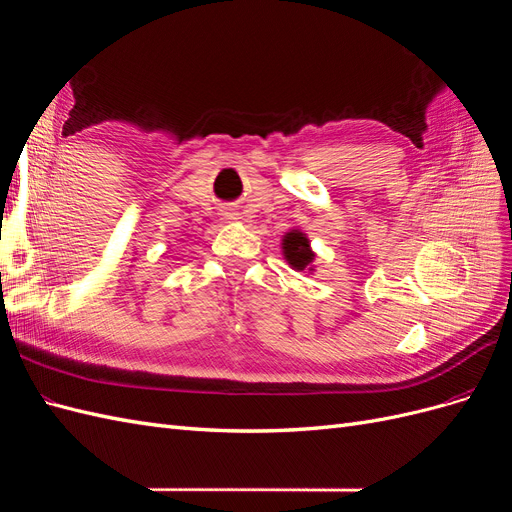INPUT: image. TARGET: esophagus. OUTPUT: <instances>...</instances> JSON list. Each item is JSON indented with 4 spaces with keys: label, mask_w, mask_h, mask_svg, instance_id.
Instances as JSON below:
<instances>
[{
    "label": "esophagus",
    "mask_w": 512,
    "mask_h": 512,
    "mask_svg": "<svg viewBox=\"0 0 512 512\" xmlns=\"http://www.w3.org/2000/svg\"><path fill=\"white\" fill-rule=\"evenodd\" d=\"M224 215H226V220H232V222L239 220V213L237 211H226Z\"/></svg>",
    "instance_id": "esophagus-1"
}]
</instances>
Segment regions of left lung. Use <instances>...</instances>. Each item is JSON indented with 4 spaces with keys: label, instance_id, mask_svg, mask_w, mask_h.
Listing matches in <instances>:
<instances>
[{
    "label": "left lung",
    "instance_id": "1",
    "mask_svg": "<svg viewBox=\"0 0 512 512\" xmlns=\"http://www.w3.org/2000/svg\"><path fill=\"white\" fill-rule=\"evenodd\" d=\"M282 254L286 258L288 265L294 271H314V250L309 245V239L305 232H301L299 228H292L290 232H286L282 239Z\"/></svg>",
    "mask_w": 512,
    "mask_h": 512
}]
</instances>
